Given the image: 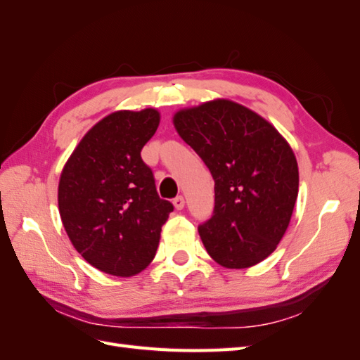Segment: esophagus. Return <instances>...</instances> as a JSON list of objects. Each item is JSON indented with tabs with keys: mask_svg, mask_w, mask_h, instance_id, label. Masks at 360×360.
<instances>
[{
	"mask_svg": "<svg viewBox=\"0 0 360 360\" xmlns=\"http://www.w3.org/2000/svg\"><path fill=\"white\" fill-rule=\"evenodd\" d=\"M174 206H175V210H183V207H185V198H183L181 195H179L177 198H174Z\"/></svg>",
	"mask_w": 360,
	"mask_h": 360,
	"instance_id": "1",
	"label": "esophagus"
}]
</instances>
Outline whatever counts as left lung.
Returning <instances> with one entry per match:
<instances>
[{
  "mask_svg": "<svg viewBox=\"0 0 360 360\" xmlns=\"http://www.w3.org/2000/svg\"><path fill=\"white\" fill-rule=\"evenodd\" d=\"M172 123L214 179V215L198 228L207 254L228 269L265 260L297 200L299 166L290 143L268 120L228 98L179 109Z\"/></svg>",
  "mask_w": 360,
  "mask_h": 360,
  "instance_id": "obj_1",
  "label": "left lung"
}]
</instances>
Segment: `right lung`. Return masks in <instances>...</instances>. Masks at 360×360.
<instances>
[{"instance_id": "right-lung-1", "label": "right lung", "mask_w": 360, "mask_h": 360, "mask_svg": "<svg viewBox=\"0 0 360 360\" xmlns=\"http://www.w3.org/2000/svg\"><path fill=\"white\" fill-rule=\"evenodd\" d=\"M158 124L155 108L110 112L84 134L60 175L58 210L69 240L110 276H135L154 260L174 210L158 197L140 155Z\"/></svg>"}]
</instances>
